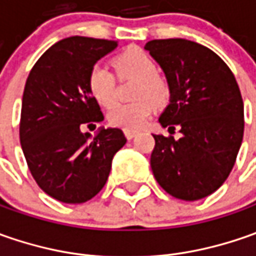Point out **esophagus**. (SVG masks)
I'll return each mask as SVG.
<instances>
[{"instance_id":"esophagus-1","label":"esophagus","mask_w":256,"mask_h":256,"mask_svg":"<svg viewBox=\"0 0 256 256\" xmlns=\"http://www.w3.org/2000/svg\"><path fill=\"white\" fill-rule=\"evenodd\" d=\"M124 132H125L126 140H132V138H135V136H136V132H135V131H128V130H125Z\"/></svg>"}]
</instances>
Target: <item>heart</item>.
<instances>
[{"instance_id": "1", "label": "heart", "mask_w": 256, "mask_h": 256, "mask_svg": "<svg viewBox=\"0 0 256 256\" xmlns=\"http://www.w3.org/2000/svg\"><path fill=\"white\" fill-rule=\"evenodd\" d=\"M116 75L121 80H134L131 104H116L108 111V122L112 126L128 131H136L151 115L152 106H164L171 98V90L166 80L158 75V65L151 55L140 48H130L112 61ZM88 91L102 106H111L115 102V76L102 64L94 65L86 78Z\"/></svg>"}]
</instances>
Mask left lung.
I'll use <instances>...</instances> for the list:
<instances>
[{"label":"left lung","mask_w":256,"mask_h":256,"mask_svg":"<svg viewBox=\"0 0 256 256\" xmlns=\"http://www.w3.org/2000/svg\"><path fill=\"white\" fill-rule=\"evenodd\" d=\"M162 68L171 98L160 116L170 134L154 135L151 168L170 195L196 201L215 192L228 178L244 136V102L230 66L204 45L182 40L145 44Z\"/></svg>","instance_id":"8db88e82"}]
</instances>
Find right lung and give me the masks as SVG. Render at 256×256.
I'll use <instances>...</instances> for the list:
<instances>
[{
	"mask_svg": "<svg viewBox=\"0 0 256 256\" xmlns=\"http://www.w3.org/2000/svg\"><path fill=\"white\" fill-rule=\"evenodd\" d=\"M116 41L70 36L48 48L26 78L20 141L38 186L56 201L82 204L101 191L115 154L126 138L120 128L91 135L82 128L104 121L88 91L90 70Z\"/></svg>",
	"mask_w": 256,
	"mask_h": 256,
	"instance_id": "add662e5",
	"label": "right lung"
}]
</instances>
